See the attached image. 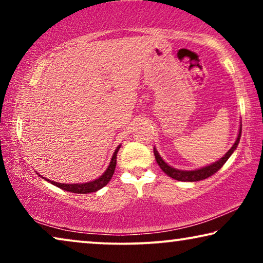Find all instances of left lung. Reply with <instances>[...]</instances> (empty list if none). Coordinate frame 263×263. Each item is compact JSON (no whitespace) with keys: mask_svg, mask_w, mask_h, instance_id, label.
<instances>
[{"mask_svg":"<svg viewBox=\"0 0 263 263\" xmlns=\"http://www.w3.org/2000/svg\"><path fill=\"white\" fill-rule=\"evenodd\" d=\"M240 134H242V125H240V128H239L238 138H237L235 145L231 147V149H230L229 152L226 153L224 157L220 158V159H219L217 163H214V164H212V165H208V166H206V167L199 168V170H193V171L177 170V168L171 167L170 165H167L166 163H165V161L161 159V157L159 156V153H158V151L156 148L153 149V152H154V156H156V160H157L158 165H159L161 170H163L167 176H170L171 178L177 179V181L196 182V181H201V179H206L208 177H211L212 175H214L215 172H217L219 168H220L222 165H224L226 161H228L230 156H231V154L233 153V151L236 149L237 145H238L239 139H240Z\"/></svg>","mask_w":263,"mask_h":263,"instance_id":"8db88e82","label":"left lung"}]
</instances>
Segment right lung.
I'll return each instance as SVG.
<instances>
[{
  "mask_svg": "<svg viewBox=\"0 0 263 263\" xmlns=\"http://www.w3.org/2000/svg\"><path fill=\"white\" fill-rule=\"evenodd\" d=\"M121 146H118L116 151H115L112 159H111V163L107 167V170L104 172V174L100 176L98 179H95V181L88 182V183H82V184H62V183H57L53 181H48L50 183H52L53 185L59 186V188L67 190V192L70 193H77V194H87V193H95L97 190L102 189L103 186H105L109 181L112 177L114 172H115V167H116V161H117V152L120 149Z\"/></svg>",
  "mask_w": 263,
  "mask_h": 263,
  "instance_id": "obj_1",
  "label": "right lung"
}]
</instances>
